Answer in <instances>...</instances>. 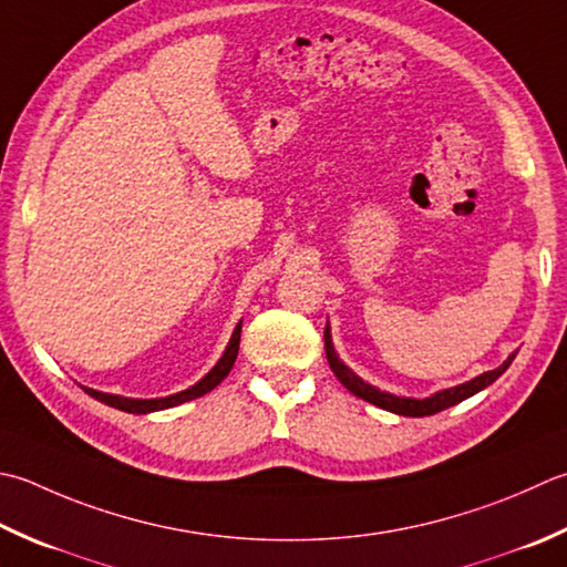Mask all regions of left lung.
<instances>
[{
  "mask_svg": "<svg viewBox=\"0 0 567 567\" xmlns=\"http://www.w3.org/2000/svg\"><path fill=\"white\" fill-rule=\"evenodd\" d=\"M324 351H327V361L331 365V371H334L337 379L343 383V388H349V391L357 395V398H363V401H369L373 405H379L383 410H391V413L395 415H405V417H425V415H435L440 413V410L445 408H452L457 405L462 401H467L470 395L484 391L486 385H492L498 375H502L508 365H512L516 353H512L498 369L494 371H486L482 375H476V379L462 383V385H454V388H445V391H437L435 395L430 398H398L393 393H385V391H379V388L361 381L357 373H353L347 363H343L337 351H334V343H331V331H329V324L324 329Z\"/></svg>",
  "mask_w": 567,
  "mask_h": 567,
  "instance_id": "8db88e82",
  "label": "left lung"
}]
</instances>
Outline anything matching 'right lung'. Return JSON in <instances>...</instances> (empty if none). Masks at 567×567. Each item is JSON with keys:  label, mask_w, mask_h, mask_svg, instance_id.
<instances>
[{"label": "right lung", "mask_w": 567, "mask_h": 567, "mask_svg": "<svg viewBox=\"0 0 567 567\" xmlns=\"http://www.w3.org/2000/svg\"><path fill=\"white\" fill-rule=\"evenodd\" d=\"M238 347H240V324L236 327V331H233V337L228 341L224 357L218 359V363L204 375L202 381L194 383L192 388H186V391H182V393H174V395H166V398H150V401H147V398H144V401H142V398H125V395H113V393H100V391H93V388H83V391L87 395H93L95 401L105 403L110 408L125 410V413H135V415H147V413H154V410H166V408L182 405L186 401H194V398L206 395L208 391H214V388L230 373L233 363H236Z\"/></svg>", "instance_id": "add662e5"}]
</instances>
